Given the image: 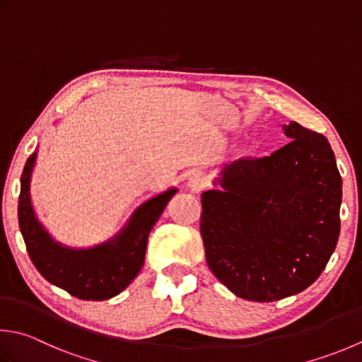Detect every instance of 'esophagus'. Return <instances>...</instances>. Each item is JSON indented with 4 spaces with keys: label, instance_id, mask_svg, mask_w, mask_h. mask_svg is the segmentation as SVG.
Returning a JSON list of instances; mask_svg holds the SVG:
<instances>
[{
    "label": "esophagus",
    "instance_id": "esophagus-1",
    "mask_svg": "<svg viewBox=\"0 0 362 362\" xmlns=\"http://www.w3.org/2000/svg\"><path fill=\"white\" fill-rule=\"evenodd\" d=\"M188 183H189L191 189L197 191V189H201L205 185V177L201 173H196V174H193V175L189 177V182Z\"/></svg>",
    "mask_w": 362,
    "mask_h": 362
}]
</instances>
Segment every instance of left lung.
I'll return each instance as SVG.
<instances>
[{
  "mask_svg": "<svg viewBox=\"0 0 362 362\" xmlns=\"http://www.w3.org/2000/svg\"><path fill=\"white\" fill-rule=\"evenodd\" d=\"M282 129L290 138L286 146L226 165L221 189L201 196L209 268L250 301H276L308 288L341 232L342 179L328 139L298 122Z\"/></svg>",
  "mask_w": 362,
  "mask_h": 362,
  "instance_id": "8db88e82",
  "label": "left lung"
}]
</instances>
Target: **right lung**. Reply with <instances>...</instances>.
Listing matches in <instances>:
<instances>
[{"label": "right lung", "mask_w": 362, "mask_h": 362, "mask_svg": "<svg viewBox=\"0 0 362 362\" xmlns=\"http://www.w3.org/2000/svg\"><path fill=\"white\" fill-rule=\"evenodd\" d=\"M35 155L34 152L26 161L18 197L20 230L34 267L48 282L76 298L88 301L112 298L129 287L143 268L148 233L177 188L141 204L129 224L108 242L88 250H75L54 242L34 215L30 182Z\"/></svg>", "instance_id": "obj_1"}]
</instances>
